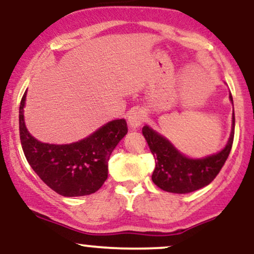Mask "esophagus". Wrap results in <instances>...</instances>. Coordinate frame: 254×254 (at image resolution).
Here are the masks:
<instances>
[{
    "label": "esophagus",
    "instance_id": "esophagus-1",
    "mask_svg": "<svg viewBox=\"0 0 254 254\" xmlns=\"http://www.w3.org/2000/svg\"><path fill=\"white\" fill-rule=\"evenodd\" d=\"M146 121V113L141 110H133L127 116V124L131 129L141 127V124Z\"/></svg>",
    "mask_w": 254,
    "mask_h": 254
}]
</instances>
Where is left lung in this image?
Wrapping results in <instances>:
<instances>
[{
  "label": "left lung",
  "instance_id": "1",
  "mask_svg": "<svg viewBox=\"0 0 254 254\" xmlns=\"http://www.w3.org/2000/svg\"><path fill=\"white\" fill-rule=\"evenodd\" d=\"M233 104V96L229 95ZM234 110V104H233ZM235 117L233 111L231 131L224 148L202 158H190L182 154L168 138L153 130L148 125L142 127V133L155 158V169L152 181L154 185L169 193L187 194L210 185L221 171L234 140Z\"/></svg>",
  "mask_w": 254,
  "mask_h": 254
}]
</instances>
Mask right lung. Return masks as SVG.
<instances>
[{
	"label": "right lung",
	"mask_w": 254,
	"mask_h": 254,
	"mask_svg": "<svg viewBox=\"0 0 254 254\" xmlns=\"http://www.w3.org/2000/svg\"><path fill=\"white\" fill-rule=\"evenodd\" d=\"M25 91L19 107V131L24 154L33 171L63 196H84L101 188L108 176V160L127 135L125 119H114L86 137L67 144L44 143L27 130L24 119Z\"/></svg>",
	"instance_id": "obj_1"
}]
</instances>
